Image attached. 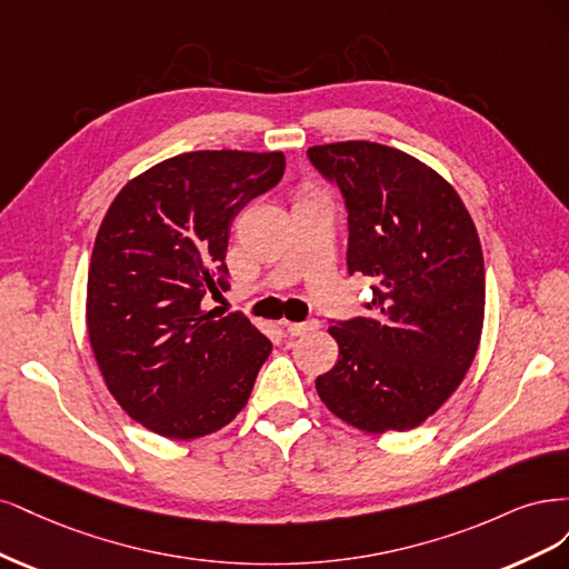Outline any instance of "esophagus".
I'll list each match as a JSON object with an SVG mask.
<instances>
[{"instance_id":"esophagus-1","label":"esophagus","mask_w":569,"mask_h":569,"mask_svg":"<svg viewBox=\"0 0 569 569\" xmlns=\"http://www.w3.org/2000/svg\"><path fill=\"white\" fill-rule=\"evenodd\" d=\"M283 328L290 333V336H307L311 331H317L319 328V321L317 319H309V321H300V323H290V321H283Z\"/></svg>"}]
</instances>
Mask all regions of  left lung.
<instances>
[{"mask_svg": "<svg viewBox=\"0 0 569 569\" xmlns=\"http://www.w3.org/2000/svg\"><path fill=\"white\" fill-rule=\"evenodd\" d=\"M347 210V271L373 281L366 317L328 328L340 355L317 378L323 405L363 432L411 430L461 385L485 321V260L447 179L373 141L311 146Z\"/></svg>", "mask_w": 569, "mask_h": 569, "instance_id": "left-lung-1", "label": "left lung"}]
</instances>
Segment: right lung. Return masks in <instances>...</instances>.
Instances as JSON below:
<instances>
[{"mask_svg": "<svg viewBox=\"0 0 569 569\" xmlns=\"http://www.w3.org/2000/svg\"><path fill=\"white\" fill-rule=\"evenodd\" d=\"M283 153L191 151L127 181L99 227L87 331L101 376L137 423L170 439L210 435L248 405L271 342L229 290L236 214L281 181Z\"/></svg>", "mask_w": 569, "mask_h": 569, "instance_id": "right-lung-1", "label": "right lung"}]
</instances>
